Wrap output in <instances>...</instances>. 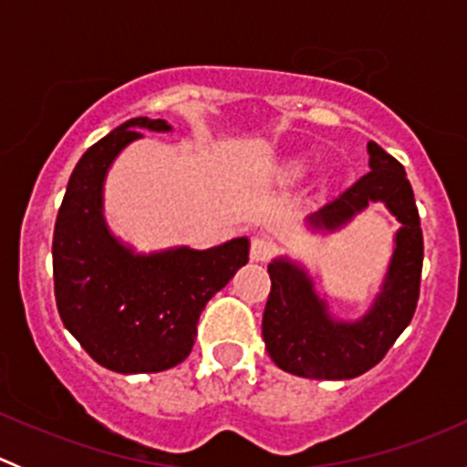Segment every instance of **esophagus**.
Masks as SVG:
<instances>
[{
    "label": "esophagus",
    "mask_w": 467,
    "mask_h": 467,
    "mask_svg": "<svg viewBox=\"0 0 467 467\" xmlns=\"http://www.w3.org/2000/svg\"><path fill=\"white\" fill-rule=\"evenodd\" d=\"M275 255V244L268 237H253L251 242V260L253 262H268Z\"/></svg>",
    "instance_id": "obj_1"
}]
</instances>
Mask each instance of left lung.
<instances>
[{"label": "left lung", "instance_id": "obj_1", "mask_svg": "<svg viewBox=\"0 0 467 467\" xmlns=\"http://www.w3.org/2000/svg\"><path fill=\"white\" fill-rule=\"evenodd\" d=\"M368 155L370 171L307 216L312 230L334 233L368 203H384L400 221L393 255L368 312L359 321H337L303 266L289 257H275L268 264L271 294L264 309L262 337L277 368L298 378H359L384 359L416 312L422 230L411 182L402 164L381 146L368 142Z\"/></svg>", "mask_w": 467, "mask_h": 467}]
</instances>
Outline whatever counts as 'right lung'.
<instances>
[{
    "label": "right lung",
    "instance_id": "obj_1",
    "mask_svg": "<svg viewBox=\"0 0 467 467\" xmlns=\"http://www.w3.org/2000/svg\"><path fill=\"white\" fill-rule=\"evenodd\" d=\"M169 133L164 119L135 117L83 153L69 176L54 228V291L63 325L103 368L160 373L190 357L207 300L248 262L246 237L196 251L135 253L103 219V182L117 155Z\"/></svg>",
    "mask_w": 467,
    "mask_h": 467
}]
</instances>
